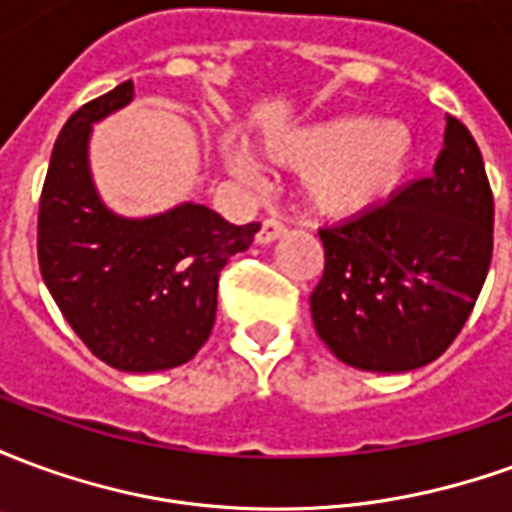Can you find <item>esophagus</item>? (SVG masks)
<instances>
[{
  "mask_svg": "<svg viewBox=\"0 0 512 512\" xmlns=\"http://www.w3.org/2000/svg\"><path fill=\"white\" fill-rule=\"evenodd\" d=\"M285 235V224L277 222V219H266L260 224V233H257V244H274L277 238Z\"/></svg>",
  "mask_w": 512,
  "mask_h": 512,
  "instance_id": "esophagus-1",
  "label": "esophagus"
}]
</instances>
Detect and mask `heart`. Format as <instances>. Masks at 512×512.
<instances>
[{
    "label": "heart",
    "mask_w": 512,
    "mask_h": 512,
    "mask_svg": "<svg viewBox=\"0 0 512 512\" xmlns=\"http://www.w3.org/2000/svg\"><path fill=\"white\" fill-rule=\"evenodd\" d=\"M266 156L301 172V197L323 219H351L389 197L414 161V134L400 120L337 115L279 128L263 139ZM233 178L257 183L260 169L241 147L222 145Z\"/></svg>",
    "instance_id": "1"
}]
</instances>
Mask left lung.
I'll use <instances>...</instances> for the list:
<instances>
[{"label":"left lung","instance_id":"8db88e82","mask_svg":"<svg viewBox=\"0 0 512 512\" xmlns=\"http://www.w3.org/2000/svg\"><path fill=\"white\" fill-rule=\"evenodd\" d=\"M318 233L326 268L310 310L326 348L367 373L433 362L469 318L494 249V197L469 128L447 117L428 178Z\"/></svg>","mask_w":512,"mask_h":512}]
</instances>
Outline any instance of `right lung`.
<instances>
[{"label":"right lung","instance_id":"add662e5","mask_svg":"<svg viewBox=\"0 0 512 512\" xmlns=\"http://www.w3.org/2000/svg\"><path fill=\"white\" fill-rule=\"evenodd\" d=\"M131 101L134 82L117 84L62 126L40 197L38 260L51 299L101 362L158 373L205 345L219 271L260 224L238 227L200 202L150 216L112 211L93 180L90 139Z\"/></svg>","mask_w":512,"mask_h":512}]
</instances>
